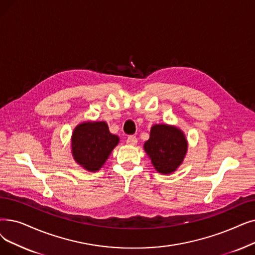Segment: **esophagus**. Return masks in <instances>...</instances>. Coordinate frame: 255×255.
<instances>
[{
  "label": "esophagus",
  "mask_w": 255,
  "mask_h": 255,
  "mask_svg": "<svg viewBox=\"0 0 255 255\" xmlns=\"http://www.w3.org/2000/svg\"><path fill=\"white\" fill-rule=\"evenodd\" d=\"M126 142L130 146H134L137 143V138H136L135 135H129L126 139Z\"/></svg>",
  "instance_id": "1"
}]
</instances>
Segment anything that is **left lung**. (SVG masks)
<instances>
[{
	"label": "left lung",
	"instance_id": "8db88e82",
	"mask_svg": "<svg viewBox=\"0 0 255 255\" xmlns=\"http://www.w3.org/2000/svg\"><path fill=\"white\" fill-rule=\"evenodd\" d=\"M152 164L159 173L170 174L181 164L187 150L183 132L169 125H154L143 145Z\"/></svg>",
	"mask_w": 255,
	"mask_h": 255
}]
</instances>
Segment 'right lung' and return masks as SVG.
<instances>
[{"instance_id": "obj_1", "label": "right lung", "mask_w": 255, "mask_h": 255, "mask_svg": "<svg viewBox=\"0 0 255 255\" xmlns=\"http://www.w3.org/2000/svg\"><path fill=\"white\" fill-rule=\"evenodd\" d=\"M118 142L119 137L110 133L105 122H87L74 130L72 153L77 163L87 171L96 172L104 164Z\"/></svg>"}]
</instances>
